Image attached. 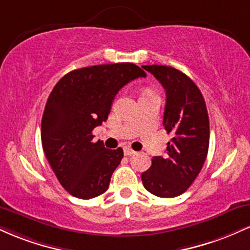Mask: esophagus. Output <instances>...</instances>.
<instances>
[{
    "label": "esophagus",
    "instance_id": "1",
    "mask_svg": "<svg viewBox=\"0 0 250 250\" xmlns=\"http://www.w3.org/2000/svg\"><path fill=\"white\" fill-rule=\"evenodd\" d=\"M123 151H125V156H130V155L135 154V151L133 150V149L129 148V147H125V149H123Z\"/></svg>",
    "mask_w": 250,
    "mask_h": 250
}]
</instances>
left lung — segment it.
<instances>
[{"label": "left lung", "instance_id": "obj_1", "mask_svg": "<svg viewBox=\"0 0 250 250\" xmlns=\"http://www.w3.org/2000/svg\"><path fill=\"white\" fill-rule=\"evenodd\" d=\"M166 90L163 125L171 134L166 156H154L141 179L149 193L175 197L190 187L202 169L209 147V117L197 85L167 65H143Z\"/></svg>", "mask_w": 250, "mask_h": 250}]
</instances>
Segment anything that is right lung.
I'll return each instance as SVG.
<instances>
[{"label":"right lung","instance_id":"right-lung-1","mask_svg":"<svg viewBox=\"0 0 250 250\" xmlns=\"http://www.w3.org/2000/svg\"><path fill=\"white\" fill-rule=\"evenodd\" d=\"M146 73L134 63L80 68L56 83L42 116V147L57 180L70 195L89 200L104 193L123 157L122 148L94 142L116 94Z\"/></svg>","mask_w":250,"mask_h":250}]
</instances>
